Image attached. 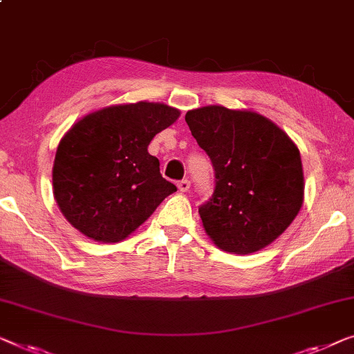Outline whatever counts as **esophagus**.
<instances>
[{
    "mask_svg": "<svg viewBox=\"0 0 354 354\" xmlns=\"http://www.w3.org/2000/svg\"><path fill=\"white\" fill-rule=\"evenodd\" d=\"M177 188H178V192L185 193V192H188V189H189V182L187 180V178H185V180H180V182L177 183Z\"/></svg>",
    "mask_w": 354,
    "mask_h": 354,
    "instance_id": "esophagus-1",
    "label": "esophagus"
}]
</instances>
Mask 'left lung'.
Listing matches in <instances>:
<instances>
[{
    "mask_svg": "<svg viewBox=\"0 0 354 354\" xmlns=\"http://www.w3.org/2000/svg\"><path fill=\"white\" fill-rule=\"evenodd\" d=\"M198 145L211 158L215 188L199 207L203 227L225 252L266 248L304 204V167L290 137L263 115L209 105L187 111Z\"/></svg>",
    "mask_w": 354,
    "mask_h": 354,
    "instance_id": "8db88e82",
    "label": "left lung"
}]
</instances>
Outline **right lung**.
Instances as JSON below:
<instances>
[{"label": "right lung", "mask_w": 354, "mask_h": 354, "mask_svg": "<svg viewBox=\"0 0 354 354\" xmlns=\"http://www.w3.org/2000/svg\"><path fill=\"white\" fill-rule=\"evenodd\" d=\"M180 110L158 102L110 105L81 118L60 140L53 167L55 203L89 239L120 243L134 233L174 183L148 153Z\"/></svg>", "instance_id": "right-lung-1"}]
</instances>
